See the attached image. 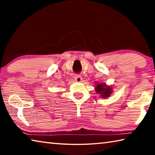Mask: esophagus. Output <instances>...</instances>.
<instances>
[{
    "instance_id": "34e87169",
    "label": "esophagus",
    "mask_w": 155,
    "mask_h": 155,
    "mask_svg": "<svg viewBox=\"0 0 155 155\" xmlns=\"http://www.w3.org/2000/svg\"><path fill=\"white\" fill-rule=\"evenodd\" d=\"M74 79L76 81H77V82H81V81H82V77H81V76H80L79 74H76L74 76Z\"/></svg>"
}]
</instances>
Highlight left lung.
Returning a JSON list of instances; mask_svg holds the SVG:
<instances>
[{"label":"left lung","mask_w":155,"mask_h":155,"mask_svg":"<svg viewBox=\"0 0 155 155\" xmlns=\"http://www.w3.org/2000/svg\"><path fill=\"white\" fill-rule=\"evenodd\" d=\"M95 90L96 93L100 94L103 98H108L112 94V87L107 86L106 83H96Z\"/></svg>","instance_id":"8db88e82"}]
</instances>
